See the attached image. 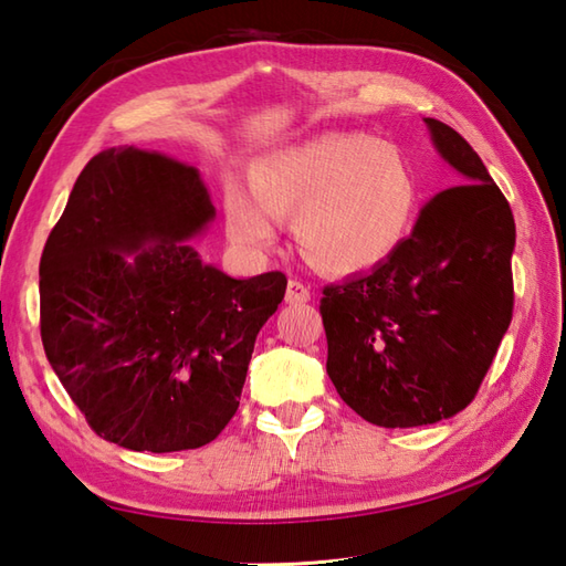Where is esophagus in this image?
I'll return each mask as SVG.
<instances>
[{
	"label": "esophagus",
	"mask_w": 566,
	"mask_h": 566,
	"mask_svg": "<svg viewBox=\"0 0 566 566\" xmlns=\"http://www.w3.org/2000/svg\"><path fill=\"white\" fill-rule=\"evenodd\" d=\"M311 298V292L306 290V286L302 282L296 280H290V284H286V296L284 302L292 304V306H298V304H306Z\"/></svg>",
	"instance_id": "1"
}]
</instances>
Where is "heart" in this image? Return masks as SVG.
Masks as SVG:
<instances>
[{"label": "heart", "instance_id": "obj_1", "mask_svg": "<svg viewBox=\"0 0 566 566\" xmlns=\"http://www.w3.org/2000/svg\"><path fill=\"white\" fill-rule=\"evenodd\" d=\"M250 189L223 197L226 233L245 252L276 238V219H292L302 255L326 274L377 270L411 235L420 177L394 143L359 130L323 134L276 148L250 165Z\"/></svg>", "mask_w": 566, "mask_h": 566}]
</instances>
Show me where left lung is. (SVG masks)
<instances>
[{"label": "left lung", "instance_id": "1", "mask_svg": "<svg viewBox=\"0 0 566 566\" xmlns=\"http://www.w3.org/2000/svg\"><path fill=\"white\" fill-rule=\"evenodd\" d=\"M462 187L430 199L413 233L377 270L321 298L328 377L381 428H416L467 408L513 316L515 221L482 158L448 124L423 118Z\"/></svg>", "mask_w": 566, "mask_h": 566}]
</instances>
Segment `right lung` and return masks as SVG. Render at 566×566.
Listing matches in <instances>:
<instances>
[{"label":"right lung","instance_id":"right-lung-1","mask_svg":"<svg viewBox=\"0 0 566 566\" xmlns=\"http://www.w3.org/2000/svg\"><path fill=\"white\" fill-rule=\"evenodd\" d=\"M216 209L197 167L118 146L84 167L41 258L45 357L99 438L195 450L238 411L286 276L235 280L191 240Z\"/></svg>","mask_w":566,"mask_h":566}]
</instances>
